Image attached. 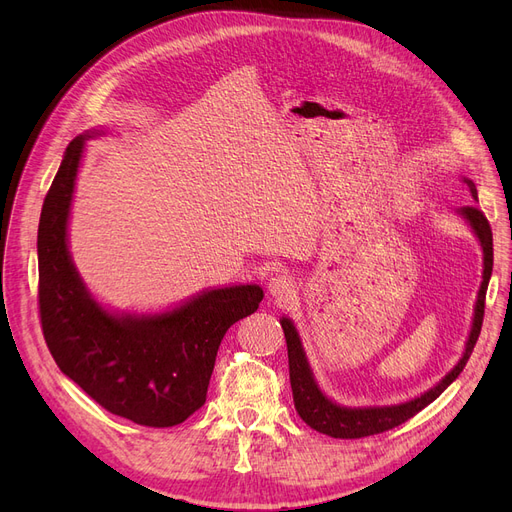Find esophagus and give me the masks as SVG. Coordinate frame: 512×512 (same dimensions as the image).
<instances>
[{"label": "esophagus", "instance_id": "1", "mask_svg": "<svg viewBox=\"0 0 512 512\" xmlns=\"http://www.w3.org/2000/svg\"><path fill=\"white\" fill-rule=\"evenodd\" d=\"M267 288H270V294H274V297L284 299L294 290V280L288 274H276V276L270 278V284H267Z\"/></svg>", "mask_w": 512, "mask_h": 512}]
</instances>
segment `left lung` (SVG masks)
Wrapping results in <instances>:
<instances>
[{
    "instance_id": "1",
    "label": "left lung",
    "mask_w": 512,
    "mask_h": 512,
    "mask_svg": "<svg viewBox=\"0 0 512 512\" xmlns=\"http://www.w3.org/2000/svg\"><path fill=\"white\" fill-rule=\"evenodd\" d=\"M471 197L477 201V188L471 180H465ZM463 218L471 224L475 230L481 247H483V282L477 294V305H475V317H473V328L467 340V348L463 359L454 365V369L446 375V378L434 386L432 390H427L415 400L405 402V405L398 407H369V409H346L336 405V402L328 400L321 390L317 388L313 373L309 369V363L305 359L303 346L299 340L297 330H294L292 321L282 317L280 324L284 330L286 346H288V367H290V386H292V398H294V409L301 415V419L313 427L315 432L326 434L332 438H342V440H357V438H367L388 432L392 427H398L411 417H415L421 409H425L429 402H434L463 371L467 365L475 342L481 332L483 324V313H486V292H488V282L492 276V265H494V238H492V228L486 215L475 205H465L459 209Z\"/></svg>"
}]
</instances>
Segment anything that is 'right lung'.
Here are the masks:
<instances>
[{
    "label": "right lung",
    "mask_w": 512,
    "mask_h": 512,
    "mask_svg": "<svg viewBox=\"0 0 512 512\" xmlns=\"http://www.w3.org/2000/svg\"><path fill=\"white\" fill-rule=\"evenodd\" d=\"M89 134L76 137L43 201L39 253V317L62 373L114 415L145 427H172L207 396L215 355L228 328L257 311L255 284L207 290L153 317L103 311L80 282L66 247L76 170Z\"/></svg>",
    "instance_id": "right-lung-1"
}]
</instances>
